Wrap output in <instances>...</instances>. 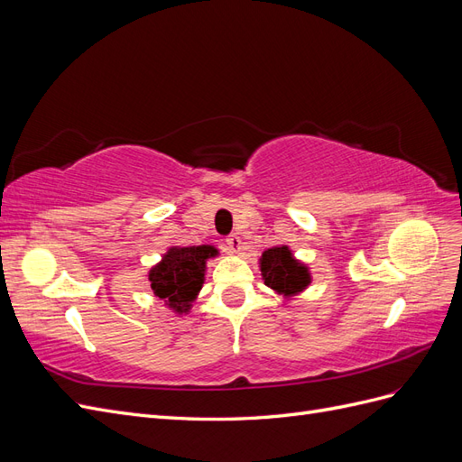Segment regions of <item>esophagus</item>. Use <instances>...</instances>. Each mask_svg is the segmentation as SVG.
I'll list each match as a JSON object with an SVG mask.
<instances>
[{
	"label": "esophagus",
	"instance_id": "obj_1",
	"mask_svg": "<svg viewBox=\"0 0 462 462\" xmlns=\"http://www.w3.org/2000/svg\"><path fill=\"white\" fill-rule=\"evenodd\" d=\"M226 243H227V246H229L231 253H235V254H239V253H241V246H243V243H241V236H239V235H229L227 239H226Z\"/></svg>",
	"mask_w": 462,
	"mask_h": 462
}]
</instances>
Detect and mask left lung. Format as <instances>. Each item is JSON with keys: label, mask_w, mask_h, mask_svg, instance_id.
<instances>
[{"label": "left lung", "mask_w": 462, "mask_h": 462, "mask_svg": "<svg viewBox=\"0 0 462 462\" xmlns=\"http://www.w3.org/2000/svg\"><path fill=\"white\" fill-rule=\"evenodd\" d=\"M260 272L263 285H268L283 299H292L312 283L309 265L292 256L287 245L263 250L260 256Z\"/></svg>", "instance_id": "8db88e82"}]
</instances>
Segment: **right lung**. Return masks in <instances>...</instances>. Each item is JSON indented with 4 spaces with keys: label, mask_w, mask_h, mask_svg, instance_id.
Listing matches in <instances>:
<instances>
[{
    "label": "right lung",
    "mask_w": 462,
    "mask_h": 462,
    "mask_svg": "<svg viewBox=\"0 0 462 462\" xmlns=\"http://www.w3.org/2000/svg\"><path fill=\"white\" fill-rule=\"evenodd\" d=\"M217 254L212 245L171 246L148 272L153 295L175 314H189L204 285L206 262Z\"/></svg>",
    "instance_id": "1"
}]
</instances>
